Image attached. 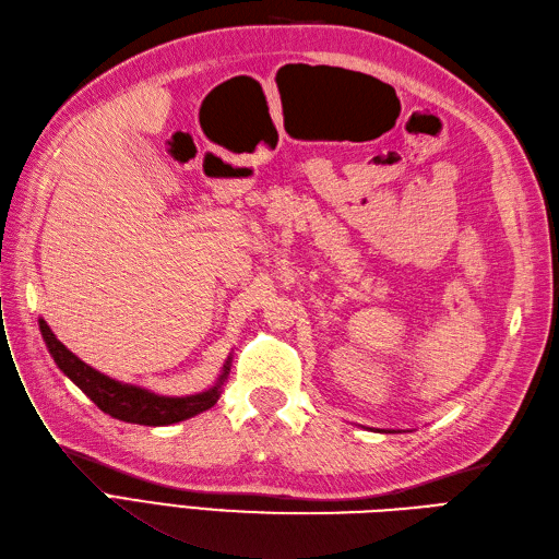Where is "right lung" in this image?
I'll return each instance as SVG.
<instances>
[{"instance_id":"add662e5","label":"right lung","mask_w":559,"mask_h":559,"mask_svg":"<svg viewBox=\"0 0 559 559\" xmlns=\"http://www.w3.org/2000/svg\"><path fill=\"white\" fill-rule=\"evenodd\" d=\"M39 330L46 341V346L56 359V365L74 381L90 400H93L104 413H109L111 418H118L122 423H134V425H171L181 423L186 418L197 416L206 408H211L221 397V383L229 371V362L225 365V371L221 376V383L211 388L209 392L192 394V397H159L148 390H141L134 385H124L114 381V378L95 371L87 367L83 359H79L74 353L67 350L56 334L50 332L44 320H39Z\"/></svg>"}]
</instances>
